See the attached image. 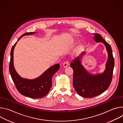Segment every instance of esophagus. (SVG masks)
Returning a JSON list of instances; mask_svg holds the SVG:
<instances>
[{"instance_id":"34e87169","label":"esophagus","mask_w":123,"mask_h":123,"mask_svg":"<svg viewBox=\"0 0 123 123\" xmlns=\"http://www.w3.org/2000/svg\"><path fill=\"white\" fill-rule=\"evenodd\" d=\"M68 65V61H66L65 62H64V63H63V67H67Z\"/></svg>"}]
</instances>
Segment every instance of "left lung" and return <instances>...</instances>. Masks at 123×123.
<instances>
[{"label": "left lung", "instance_id": "obj_1", "mask_svg": "<svg viewBox=\"0 0 123 123\" xmlns=\"http://www.w3.org/2000/svg\"><path fill=\"white\" fill-rule=\"evenodd\" d=\"M96 42H103L106 47L108 59L105 72L96 75L87 73L81 64L80 57H76L71 63L74 71L73 85L77 93L85 98H92L106 91L110 86L113 75L114 60L110 45L105 41L100 34L94 33ZM84 54L82 53L81 56Z\"/></svg>", "mask_w": 123, "mask_h": 123}]
</instances>
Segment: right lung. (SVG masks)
<instances>
[{"label":"right lung","mask_w":123,"mask_h":123,"mask_svg":"<svg viewBox=\"0 0 123 123\" xmlns=\"http://www.w3.org/2000/svg\"><path fill=\"white\" fill-rule=\"evenodd\" d=\"M35 32H26L22 34L18 40L23 36L32 34ZM17 42L12 46L11 51V58L9 63V72L12 80L17 91L22 95L32 98H41L46 96L52 86V77L58 71L60 65L55 64L50 67L38 78L28 80L21 77L16 72L13 64V53Z\"/></svg>","instance_id":"right-lung-1"}]
</instances>
